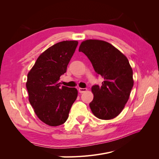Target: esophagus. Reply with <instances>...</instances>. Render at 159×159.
I'll return each instance as SVG.
<instances>
[{
  "mask_svg": "<svg viewBox=\"0 0 159 159\" xmlns=\"http://www.w3.org/2000/svg\"><path fill=\"white\" fill-rule=\"evenodd\" d=\"M86 91H87V89H86V88H79L78 89V91H79L80 93H81L85 92Z\"/></svg>",
  "mask_w": 159,
  "mask_h": 159,
  "instance_id": "obj_1",
  "label": "esophagus"
}]
</instances>
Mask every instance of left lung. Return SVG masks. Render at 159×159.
I'll use <instances>...</instances> for the list:
<instances>
[{
	"instance_id": "8db88e82",
	"label": "left lung",
	"mask_w": 159,
	"mask_h": 159,
	"mask_svg": "<svg viewBox=\"0 0 159 159\" xmlns=\"http://www.w3.org/2000/svg\"><path fill=\"white\" fill-rule=\"evenodd\" d=\"M79 51L88 57L95 71L103 78L102 85L91 88L93 99L89 103L95 117L111 119L122 111L133 86V70L126 56L109 43L87 40Z\"/></svg>"
}]
</instances>
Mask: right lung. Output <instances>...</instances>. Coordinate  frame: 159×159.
<instances>
[{"instance_id":"right-lung-1","label":"right lung","mask_w":159,"mask_h":159,"mask_svg":"<svg viewBox=\"0 0 159 159\" xmlns=\"http://www.w3.org/2000/svg\"><path fill=\"white\" fill-rule=\"evenodd\" d=\"M78 41H63L48 48L38 57L28 74L29 102L38 117L50 126L64 124L78 97L75 88L61 86L59 80L66 72Z\"/></svg>"}]
</instances>
